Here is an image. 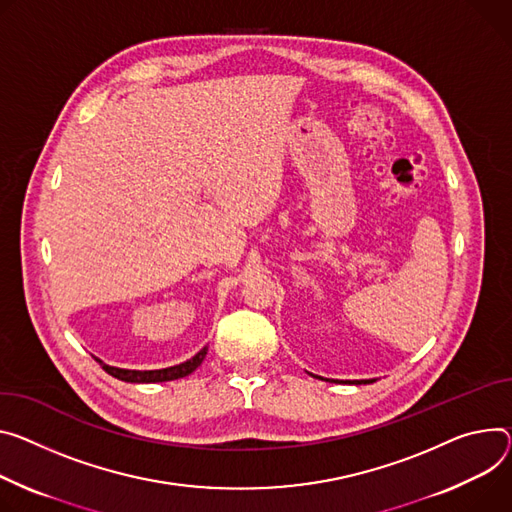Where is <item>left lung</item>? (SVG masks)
Listing matches in <instances>:
<instances>
[{
	"label": "left lung",
	"instance_id": "1",
	"mask_svg": "<svg viewBox=\"0 0 512 512\" xmlns=\"http://www.w3.org/2000/svg\"><path fill=\"white\" fill-rule=\"evenodd\" d=\"M318 380H324V378H320V376H316ZM329 382V380H327ZM371 382H376V380H353V382H347V384H371Z\"/></svg>",
	"mask_w": 512,
	"mask_h": 512
}]
</instances>
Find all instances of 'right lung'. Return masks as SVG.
<instances>
[{
  "instance_id": "add662e5",
  "label": "right lung",
  "mask_w": 512,
  "mask_h": 512,
  "mask_svg": "<svg viewBox=\"0 0 512 512\" xmlns=\"http://www.w3.org/2000/svg\"><path fill=\"white\" fill-rule=\"evenodd\" d=\"M206 353H208V347L200 349L188 361H183L179 365H171V367H163V369H124V367L108 365L102 359H98V361H100L104 371H108L110 376H114V378H118L122 382H130V384H155V382H169V380H179V378L190 376L192 371L204 361Z\"/></svg>"
}]
</instances>
